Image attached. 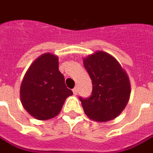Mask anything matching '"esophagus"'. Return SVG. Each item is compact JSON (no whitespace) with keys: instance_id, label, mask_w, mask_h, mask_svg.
Wrapping results in <instances>:
<instances>
[{"instance_id":"34e87169","label":"esophagus","mask_w":153,"mask_h":153,"mask_svg":"<svg viewBox=\"0 0 153 153\" xmlns=\"http://www.w3.org/2000/svg\"><path fill=\"white\" fill-rule=\"evenodd\" d=\"M73 93H74V95H77V92H78V90H77V88H74L73 90Z\"/></svg>"}]
</instances>
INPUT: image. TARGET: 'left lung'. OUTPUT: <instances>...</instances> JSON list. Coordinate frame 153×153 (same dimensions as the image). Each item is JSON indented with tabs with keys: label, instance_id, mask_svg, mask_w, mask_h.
I'll list each match as a JSON object with an SVG mask.
<instances>
[{
	"label": "left lung",
	"instance_id": "left-lung-1",
	"mask_svg": "<svg viewBox=\"0 0 153 153\" xmlns=\"http://www.w3.org/2000/svg\"><path fill=\"white\" fill-rule=\"evenodd\" d=\"M82 62L92 81V95L86 99L80 97L85 114L97 122L114 119L130 99L128 74L114 56L102 50L89 55Z\"/></svg>",
	"mask_w": 153,
	"mask_h": 153
}]
</instances>
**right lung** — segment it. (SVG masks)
<instances>
[{"label": "right lung", "instance_id": "right-lung-1", "mask_svg": "<svg viewBox=\"0 0 153 153\" xmlns=\"http://www.w3.org/2000/svg\"><path fill=\"white\" fill-rule=\"evenodd\" d=\"M58 56L44 53L26 71L20 88V97L28 114L48 120L60 113L66 98L73 95L58 69Z\"/></svg>", "mask_w": 153, "mask_h": 153}]
</instances>
